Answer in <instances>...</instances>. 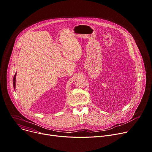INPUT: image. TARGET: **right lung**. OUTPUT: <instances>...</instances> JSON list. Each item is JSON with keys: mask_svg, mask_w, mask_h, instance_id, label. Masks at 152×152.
<instances>
[{"mask_svg": "<svg viewBox=\"0 0 152 152\" xmlns=\"http://www.w3.org/2000/svg\"><path fill=\"white\" fill-rule=\"evenodd\" d=\"M16 74H15V76H14V78H13V86H14V88H15V83H16Z\"/></svg>", "mask_w": 152, "mask_h": 152, "instance_id": "1", "label": "right lung"}]
</instances>
